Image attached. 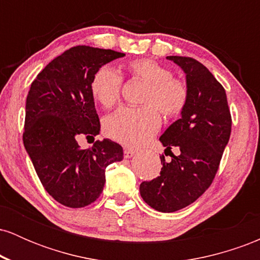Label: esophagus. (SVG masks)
I'll return each instance as SVG.
<instances>
[{"instance_id": "obj_1", "label": "esophagus", "mask_w": 260, "mask_h": 260, "mask_svg": "<svg viewBox=\"0 0 260 260\" xmlns=\"http://www.w3.org/2000/svg\"><path fill=\"white\" fill-rule=\"evenodd\" d=\"M134 154H136V151L132 150V149H124V150H123L124 159H129V157H132Z\"/></svg>"}]
</instances>
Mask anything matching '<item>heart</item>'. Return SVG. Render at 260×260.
<instances>
[{
	"label": "heart",
	"mask_w": 260,
	"mask_h": 260,
	"mask_svg": "<svg viewBox=\"0 0 260 260\" xmlns=\"http://www.w3.org/2000/svg\"><path fill=\"white\" fill-rule=\"evenodd\" d=\"M126 71L131 78L147 84L138 109L122 107L104 122L106 136L127 147H138L148 142L159 131L160 113L175 117L188 103V88L183 80L174 78L171 71L151 58H138L128 62ZM122 77L110 67H101L92 76L90 92L106 109L120 101Z\"/></svg>",
	"instance_id": "obj_1"
}]
</instances>
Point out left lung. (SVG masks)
I'll return each mask as SVG.
<instances>
[{
	"label": "left lung",
	"instance_id": "8db88e82",
	"mask_svg": "<svg viewBox=\"0 0 260 260\" xmlns=\"http://www.w3.org/2000/svg\"><path fill=\"white\" fill-rule=\"evenodd\" d=\"M186 73L188 103L181 118L160 137L171 160L160 156V176L140 183L143 201L161 213L192 204L213 183L231 134V113L223 86L210 71L192 57L168 56ZM177 147L175 155L171 149Z\"/></svg>",
	"mask_w": 260,
	"mask_h": 260
}]
</instances>
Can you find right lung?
Wrapping results in <instances>:
<instances>
[{
    "mask_svg": "<svg viewBox=\"0 0 260 260\" xmlns=\"http://www.w3.org/2000/svg\"><path fill=\"white\" fill-rule=\"evenodd\" d=\"M124 53L98 47H71L38 74L26 96L23 143L39 180L55 201L83 208L99 198L105 170L123 159L110 139L82 149L78 139L100 132L90 83L104 64Z\"/></svg>",
    "mask_w": 260,
    "mask_h": 260,
    "instance_id": "right-lung-1",
    "label": "right lung"
}]
</instances>
